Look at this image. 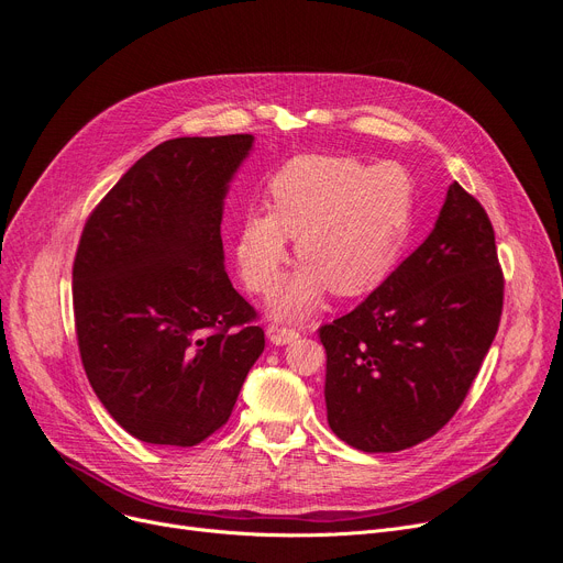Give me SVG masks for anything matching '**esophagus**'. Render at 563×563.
<instances>
[{"mask_svg":"<svg viewBox=\"0 0 563 563\" xmlns=\"http://www.w3.org/2000/svg\"><path fill=\"white\" fill-rule=\"evenodd\" d=\"M266 335H268V340L274 342V345H287V342H295L299 338V329L272 324L266 329Z\"/></svg>","mask_w":563,"mask_h":563,"instance_id":"1","label":"esophagus"}]
</instances>
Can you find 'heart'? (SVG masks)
<instances>
[{
    "mask_svg": "<svg viewBox=\"0 0 563 563\" xmlns=\"http://www.w3.org/2000/svg\"><path fill=\"white\" fill-rule=\"evenodd\" d=\"M268 211L241 218L236 260L255 295H268L297 236L303 266L276 295L278 317H303L331 289L358 297L382 285L402 253L413 213V181L400 163L297 156L266 186Z\"/></svg>",
    "mask_w": 563,
    "mask_h": 563,
    "instance_id": "heart-1",
    "label": "heart"
}]
</instances>
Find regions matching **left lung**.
Wrapping results in <instances>:
<instances>
[{
	"instance_id": "1",
	"label": "left lung",
	"mask_w": 563,
	"mask_h": 563,
	"mask_svg": "<svg viewBox=\"0 0 563 563\" xmlns=\"http://www.w3.org/2000/svg\"><path fill=\"white\" fill-rule=\"evenodd\" d=\"M501 308L493 223L453 181L421 246L352 312L320 327L331 430L365 453L437 434L467 398Z\"/></svg>"
}]
</instances>
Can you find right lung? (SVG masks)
<instances>
[{"label":"right lung","mask_w":563,"mask_h":563,"mask_svg":"<svg viewBox=\"0 0 563 563\" xmlns=\"http://www.w3.org/2000/svg\"><path fill=\"white\" fill-rule=\"evenodd\" d=\"M253 135L175 137L89 213L73 260L82 368L110 417L158 446L221 430L264 352L257 310L225 272L228 184Z\"/></svg>","instance_id":"right-lung-1"}]
</instances>
